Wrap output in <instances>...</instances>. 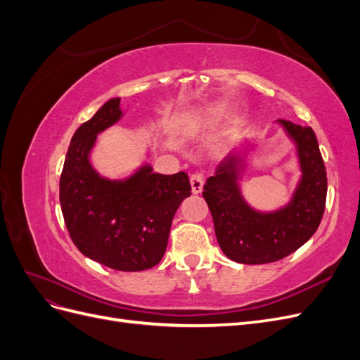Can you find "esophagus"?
Here are the masks:
<instances>
[{"label": "esophagus", "instance_id": "esophagus-1", "mask_svg": "<svg viewBox=\"0 0 360 360\" xmlns=\"http://www.w3.org/2000/svg\"><path fill=\"white\" fill-rule=\"evenodd\" d=\"M191 184H192V192L200 193L202 191V184H204V174L193 172L191 176Z\"/></svg>", "mask_w": 360, "mask_h": 360}]
</instances>
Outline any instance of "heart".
Returning <instances> with one entry per match:
<instances>
[{"instance_id":"b5f03b06","label":"heart","mask_w":360,"mask_h":360,"mask_svg":"<svg viewBox=\"0 0 360 360\" xmlns=\"http://www.w3.org/2000/svg\"><path fill=\"white\" fill-rule=\"evenodd\" d=\"M216 110H205L202 112H198L197 115H192L189 118V123H202V122H209V120H213L216 117Z\"/></svg>"}]
</instances>
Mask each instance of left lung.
I'll use <instances>...</instances> for the list:
<instances>
[{"label":"left lung","mask_w":360,"mask_h":360,"mask_svg":"<svg viewBox=\"0 0 360 360\" xmlns=\"http://www.w3.org/2000/svg\"><path fill=\"white\" fill-rule=\"evenodd\" d=\"M296 146L300 180L291 200L274 212H259L243 198L238 180L254 144H243L217 165L204 184L202 197L213 216L222 252L236 263L266 264L284 258L307 243L321 222L328 176L311 127L278 120Z\"/></svg>","instance_id":"8db88e82"}]
</instances>
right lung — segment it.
<instances>
[{"label": "right lung", "instance_id": "right-lung-1", "mask_svg": "<svg viewBox=\"0 0 360 360\" xmlns=\"http://www.w3.org/2000/svg\"><path fill=\"white\" fill-rule=\"evenodd\" d=\"M120 101H108L72 136L60 204L72 240L85 257L114 270L141 271L165 254L172 217L191 195V183L186 172L163 176L148 163L120 180L96 171L91 150L97 135L123 117Z\"/></svg>", "mask_w": 360, "mask_h": 360}]
</instances>
